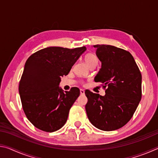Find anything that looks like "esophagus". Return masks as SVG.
Wrapping results in <instances>:
<instances>
[{
	"label": "esophagus",
	"mask_w": 158,
	"mask_h": 158,
	"mask_svg": "<svg viewBox=\"0 0 158 158\" xmlns=\"http://www.w3.org/2000/svg\"><path fill=\"white\" fill-rule=\"evenodd\" d=\"M80 93H81V95H84V94H85V91H84V90H83V89H80Z\"/></svg>",
	"instance_id": "1"
}]
</instances>
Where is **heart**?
Instances as JSON below:
<instances>
[{
  "instance_id": "heart-1",
  "label": "heart",
  "mask_w": 158,
  "mask_h": 158,
  "mask_svg": "<svg viewBox=\"0 0 158 158\" xmlns=\"http://www.w3.org/2000/svg\"><path fill=\"white\" fill-rule=\"evenodd\" d=\"M85 60L89 66L93 65V64L98 63V57L93 53H88L85 56Z\"/></svg>"
}]
</instances>
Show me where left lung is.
I'll use <instances>...</instances> for the list:
<instances>
[{"instance_id": "obj_1", "label": "left lung", "mask_w": 158, "mask_h": 158, "mask_svg": "<svg viewBox=\"0 0 158 158\" xmlns=\"http://www.w3.org/2000/svg\"><path fill=\"white\" fill-rule=\"evenodd\" d=\"M102 68L95 77L106 94L85 90V111L90 122L104 131L119 129L132 118L141 99V74L132 54L111 45L97 44Z\"/></svg>"}]
</instances>
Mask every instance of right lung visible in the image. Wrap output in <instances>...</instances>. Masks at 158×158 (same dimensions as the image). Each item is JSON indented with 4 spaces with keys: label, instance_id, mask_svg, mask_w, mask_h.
Masks as SVG:
<instances>
[{
    "label": "right lung",
    "instance_id": "obj_1",
    "mask_svg": "<svg viewBox=\"0 0 158 158\" xmlns=\"http://www.w3.org/2000/svg\"><path fill=\"white\" fill-rule=\"evenodd\" d=\"M85 50V47H50L37 51L26 60L19 92L26 117L37 129L52 132L65 125L80 90L73 87L63 92L58 86L60 77L68 74Z\"/></svg>",
    "mask_w": 158,
    "mask_h": 158
}]
</instances>
